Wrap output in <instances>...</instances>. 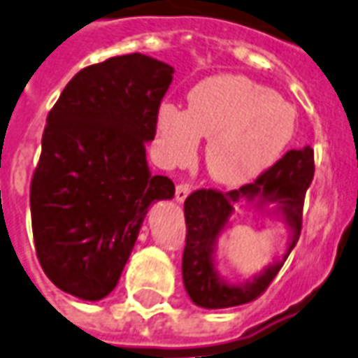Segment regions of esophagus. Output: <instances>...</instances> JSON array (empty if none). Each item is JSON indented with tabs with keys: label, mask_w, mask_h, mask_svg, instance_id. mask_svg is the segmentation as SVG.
Segmentation results:
<instances>
[{
	"label": "esophagus",
	"mask_w": 358,
	"mask_h": 358,
	"mask_svg": "<svg viewBox=\"0 0 358 358\" xmlns=\"http://www.w3.org/2000/svg\"><path fill=\"white\" fill-rule=\"evenodd\" d=\"M189 193H191L189 185L180 184V185H176V193H174V197H176V201H178V203H184Z\"/></svg>",
	"instance_id": "1"
}]
</instances>
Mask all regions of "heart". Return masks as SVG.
<instances>
[{
  "mask_svg": "<svg viewBox=\"0 0 358 358\" xmlns=\"http://www.w3.org/2000/svg\"><path fill=\"white\" fill-rule=\"evenodd\" d=\"M296 113L274 90L244 75H214L187 92V105L163 103L155 114L161 159L184 165L201 138L210 178L240 187L263 176L287 150Z\"/></svg>",
  "mask_w": 358,
  "mask_h": 358,
  "instance_id": "b5f03b06",
  "label": "heart"
}]
</instances>
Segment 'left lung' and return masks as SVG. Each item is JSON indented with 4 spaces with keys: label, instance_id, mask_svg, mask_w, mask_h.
<instances>
[{
    "label": "left lung",
    "instance_id": "8db88e82",
    "mask_svg": "<svg viewBox=\"0 0 358 358\" xmlns=\"http://www.w3.org/2000/svg\"><path fill=\"white\" fill-rule=\"evenodd\" d=\"M313 150H289L276 165L259 176L253 184L240 189L220 193L199 189L184 203L185 250L182 259V278L189 299L206 310L233 308L252 302L268 287L293 252L302 227L304 197L313 180ZM236 203H250L256 211L282 219L289 233L288 248L282 258L245 282H229L217 268V238L228 227Z\"/></svg>",
    "mask_w": 358,
    "mask_h": 358
}]
</instances>
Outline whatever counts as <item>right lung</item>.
I'll list each match as a JSON object with an SVG mask.
<instances>
[{
  "label": "right lung",
  "mask_w": 358,
  "mask_h": 358,
  "mask_svg": "<svg viewBox=\"0 0 358 358\" xmlns=\"http://www.w3.org/2000/svg\"><path fill=\"white\" fill-rule=\"evenodd\" d=\"M174 67L144 54L90 65L46 118L29 193L39 263L80 300L105 299L122 276L150 206L174 197L152 176L146 143Z\"/></svg>",
  "instance_id": "1"
}]
</instances>
